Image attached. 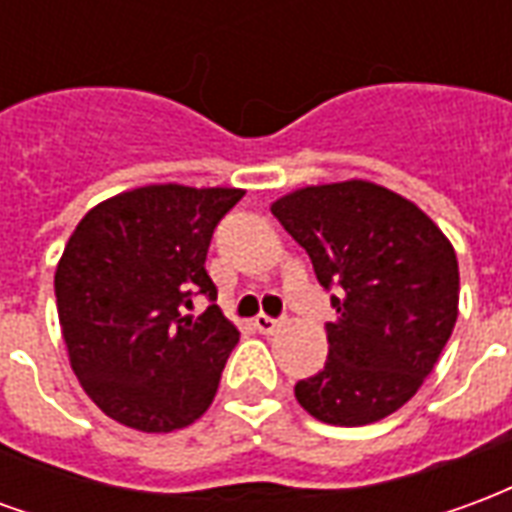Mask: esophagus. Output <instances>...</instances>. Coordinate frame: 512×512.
<instances>
[{"label": "esophagus", "mask_w": 512, "mask_h": 512, "mask_svg": "<svg viewBox=\"0 0 512 512\" xmlns=\"http://www.w3.org/2000/svg\"><path fill=\"white\" fill-rule=\"evenodd\" d=\"M255 329L260 334H274L279 329V321L277 318H271V315H257Z\"/></svg>", "instance_id": "1"}]
</instances>
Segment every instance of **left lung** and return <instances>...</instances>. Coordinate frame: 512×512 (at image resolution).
<instances>
[{"label": "left lung", "mask_w": 512, "mask_h": 512, "mask_svg": "<svg viewBox=\"0 0 512 512\" xmlns=\"http://www.w3.org/2000/svg\"><path fill=\"white\" fill-rule=\"evenodd\" d=\"M337 290L329 359L296 400L329 425H370L417 395L458 318V257L414 202L370 180L307 186L271 205Z\"/></svg>", "instance_id": "left-lung-1"}]
</instances>
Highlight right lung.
<instances>
[{
    "mask_svg": "<svg viewBox=\"0 0 512 512\" xmlns=\"http://www.w3.org/2000/svg\"><path fill=\"white\" fill-rule=\"evenodd\" d=\"M241 197L142 186L95 205L73 230L54 274L57 312L73 373L106 417L169 433L208 411L238 329L213 304L205 255ZM197 292L212 307L183 316Z\"/></svg>",
    "mask_w": 512,
    "mask_h": 512,
    "instance_id": "1",
    "label": "right lung"
}]
</instances>
